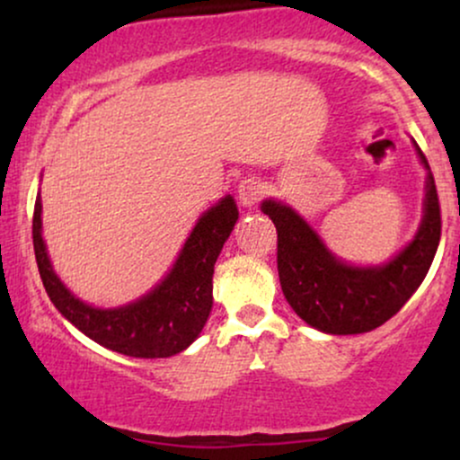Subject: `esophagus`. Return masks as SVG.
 <instances>
[{
	"label": "esophagus",
	"mask_w": 460,
	"mask_h": 460,
	"mask_svg": "<svg viewBox=\"0 0 460 460\" xmlns=\"http://www.w3.org/2000/svg\"><path fill=\"white\" fill-rule=\"evenodd\" d=\"M263 192H266V186H263L261 179L257 177L244 179V181L237 186V199H240L242 208H255L261 200Z\"/></svg>",
	"instance_id": "1"
}]
</instances>
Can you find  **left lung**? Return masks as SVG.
Returning a JSON list of instances; mask_svg holds the SVG:
<instances>
[{
  "instance_id": "left-lung-1",
  "label": "left lung",
  "mask_w": 460,
  "mask_h": 460,
  "mask_svg": "<svg viewBox=\"0 0 460 460\" xmlns=\"http://www.w3.org/2000/svg\"><path fill=\"white\" fill-rule=\"evenodd\" d=\"M429 171L424 218L409 246L383 266L357 268L337 260L320 235L288 205L263 200L261 212L277 226V268L292 309L314 329L331 335L374 331L394 318L424 281L441 237V208Z\"/></svg>"
}]
</instances>
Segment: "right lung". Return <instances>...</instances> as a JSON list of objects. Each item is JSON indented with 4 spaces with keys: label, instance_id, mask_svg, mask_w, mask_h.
<instances>
[{
    "label": "right lung",
    "instance_id": "obj_1",
    "mask_svg": "<svg viewBox=\"0 0 460 460\" xmlns=\"http://www.w3.org/2000/svg\"><path fill=\"white\" fill-rule=\"evenodd\" d=\"M40 194L36 197L31 237L47 296L84 335L110 350L136 358H164L186 350L203 331L212 311L214 263L234 231L237 208L234 197L208 209L179 252L166 279L149 294L116 309H97L73 296L56 277L43 240Z\"/></svg>",
    "mask_w": 460,
    "mask_h": 460
}]
</instances>
